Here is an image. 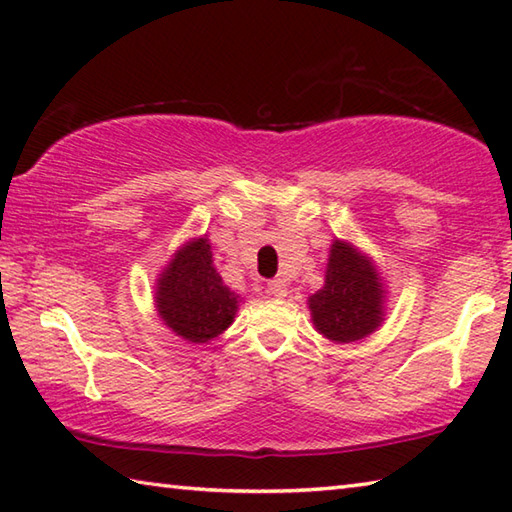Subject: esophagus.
Returning <instances> with one entry per match:
<instances>
[{"label": "esophagus", "mask_w": 512, "mask_h": 512, "mask_svg": "<svg viewBox=\"0 0 512 512\" xmlns=\"http://www.w3.org/2000/svg\"><path fill=\"white\" fill-rule=\"evenodd\" d=\"M268 292L277 299H284L288 295V284L284 279H273V281H268Z\"/></svg>", "instance_id": "esophagus-1"}]
</instances>
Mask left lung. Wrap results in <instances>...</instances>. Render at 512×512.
<instances>
[{
  "mask_svg": "<svg viewBox=\"0 0 512 512\" xmlns=\"http://www.w3.org/2000/svg\"><path fill=\"white\" fill-rule=\"evenodd\" d=\"M312 321L336 343L358 341L383 321V284L372 262L336 242L330 250L325 286L310 297Z\"/></svg>",
  "mask_w": 512,
  "mask_h": 512,
  "instance_id": "8db88e82",
  "label": "left lung"
}]
</instances>
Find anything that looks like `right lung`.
<instances>
[{"label": "right lung", "mask_w": 512, "mask_h": 512, "mask_svg": "<svg viewBox=\"0 0 512 512\" xmlns=\"http://www.w3.org/2000/svg\"><path fill=\"white\" fill-rule=\"evenodd\" d=\"M156 306L169 328L193 343L209 341L233 323L237 297L213 268L206 237L180 248L171 259L158 279Z\"/></svg>", "instance_id": "1"}]
</instances>
